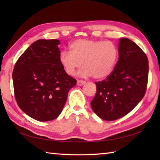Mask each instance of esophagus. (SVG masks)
Returning <instances> with one entry per match:
<instances>
[{
    "label": "esophagus",
    "instance_id": "esophagus-1",
    "mask_svg": "<svg viewBox=\"0 0 160 160\" xmlns=\"http://www.w3.org/2000/svg\"><path fill=\"white\" fill-rule=\"evenodd\" d=\"M85 81H84V80H78V81H77V84L78 86H82V85H83L84 84H85Z\"/></svg>",
    "mask_w": 160,
    "mask_h": 160
}]
</instances>
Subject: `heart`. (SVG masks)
<instances>
[{"label":"heart","instance_id":"obj_1","mask_svg":"<svg viewBox=\"0 0 160 160\" xmlns=\"http://www.w3.org/2000/svg\"><path fill=\"white\" fill-rule=\"evenodd\" d=\"M118 47L111 41L80 39L69 45V52L60 53L59 61L68 75H73L82 62V76L102 79L113 71L118 59Z\"/></svg>","mask_w":160,"mask_h":160}]
</instances>
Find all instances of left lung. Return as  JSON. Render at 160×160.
<instances>
[{
  "label": "left lung",
  "instance_id": "left-lung-1",
  "mask_svg": "<svg viewBox=\"0 0 160 160\" xmlns=\"http://www.w3.org/2000/svg\"><path fill=\"white\" fill-rule=\"evenodd\" d=\"M119 58L113 71L96 82L97 92L91 106L94 113L107 121L124 117L137 106L147 91L148 60L134 42L122 38Z\"/></svg>",
  "mask_w": 160,
  "mask_h": 160
}]
</instances>
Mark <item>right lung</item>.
<instances>
[{
	"mask_svg": "<svg viewBox=\"0 0 160 160\" xmlns=\"http://www.w3.org/2000/svg\"><path fill=\"white\" fill-rule=\"evenodd\" d=\"M60 43L57 39L36 40L20 56L13 71L16 102L36 120L58 117L68 92L77 82L60 63Z\"/></svg>",
	"mask_w": 160,
	"mask_h": 160,
	"instance_id": "add662e5",
	"label": "right lung"
}]
</instances>
